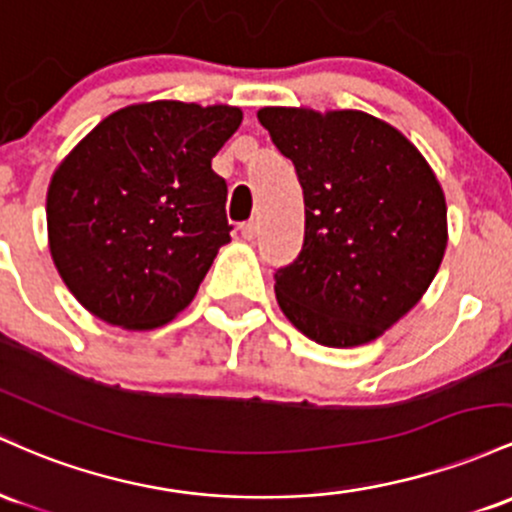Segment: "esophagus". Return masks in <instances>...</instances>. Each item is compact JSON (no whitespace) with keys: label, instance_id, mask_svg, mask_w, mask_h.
<instances>
[{"label":"esophagus","instance_id":"esophagus-1","mask_svg":"<svg viewBox=\"0 0 512 512\" xmlns=\"http://www.w3.org/2000/svg\"><path fill=\"white\" fill-rule=\"evenodd\" d=\"M239 232H241V237L251 241V239H256V234H258V225H256L254 220H251V222H244V225L239 227Z\"/></svg>","mask_w":512,"mask_h":512}]
</instances>
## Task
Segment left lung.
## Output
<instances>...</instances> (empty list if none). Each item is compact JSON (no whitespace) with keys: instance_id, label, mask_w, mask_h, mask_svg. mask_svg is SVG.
I'll return each mask as SVG.
<instances>
[{"instance_id":"1","label":"left lung","mask_w":512,"mask_h":512,"mask_svg":"<svg viewBox=\"0 0 512 512\" xmlns=\"http://www.w3.org/2000/svg\"><path fill=\"white\" fill-rule=\"evenodd\" d=\"M295 164L304 244L275 271L280 309L321 346L375 341L423 297L447 246V205L423 154L363 111H258Z\"/></svg>"}]
</instances>
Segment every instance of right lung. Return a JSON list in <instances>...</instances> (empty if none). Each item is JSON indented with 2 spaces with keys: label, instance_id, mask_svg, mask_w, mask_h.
I'll use <instances>...</instances> for the list:
<instances>
[{
  "label": "right lung",
  "instance_id": "add662e5",
  "mask_svg": "<svg viewBox=\"0 0 512 512\" xmlns=\"http://www.w3.org/2000/svg\"><path fill=\"white\" fill-rule=\"evenodd\" d=\"M239 125L234 106L137 103L101 120L57 166L50 254L94 317L147 331L191 304L232 232L212 157Z\"/></svg>",
  "mask_w": 512,
  "mask_h": 512
}]
</instances>
